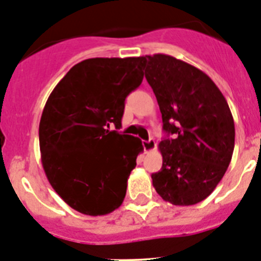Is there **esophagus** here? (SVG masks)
Wrapping results in <instances>:
<instances>
[{
	"label": "esophagus",
	"instance_id": "obj_1",
	"mask_svg": "<svg viewBox=\"0 0 261 261\" xmlns=\"http://www.w3.org/2000/svg\"><path fill=\"white\" fill-rule=\"evenodd\" d=\"M142 144H143V148L146 152H150V151L155 150V147H156V143H155L154 138H150L148 141H143Z\"/></svg>",
	"mask_w": 261,
	"mask_h": 261
}]
</instances>
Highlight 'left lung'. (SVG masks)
Instances as JSON below:
<instances>
[{
	"mask_svg": "<svg viewBox=\"0 0 261 261\" xmlns=\"http://www.w3.org/2000/svg\"><path fill=\"white\" fill-rule=\"evenodd\" d=\"M144 58L146 80L167 133L159 143L163 166L151 175L152 186L171 204H196L211 195L231 162L235 147L231 110L214 81L198 67L166 54Z\"/></svg>",
	"mask_w": 261,
	"mask_h": 261,
	"instance_id": "8db88e82",
	"label": "left lung"
}]
</instances>
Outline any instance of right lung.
Wrapping results in <instances>:
<instances>
[{"label":"right lung","instance_id":"right-lung-1","mask_svg":"<svg viewBox=\"0 0 261 261\" xmlns=\"http://www.w3.org/2000/svg\"><path fill=\"white\" fill-rule=\"evenodd\" d=\"M144 57L90 58L54 87L39 122V150L51 187L75 211L107 215L126 196L127 179L143 151L120 128L124 99L143 81Z\"/></svg>","mask_w":261,"mask_h":261}]
</instances>
